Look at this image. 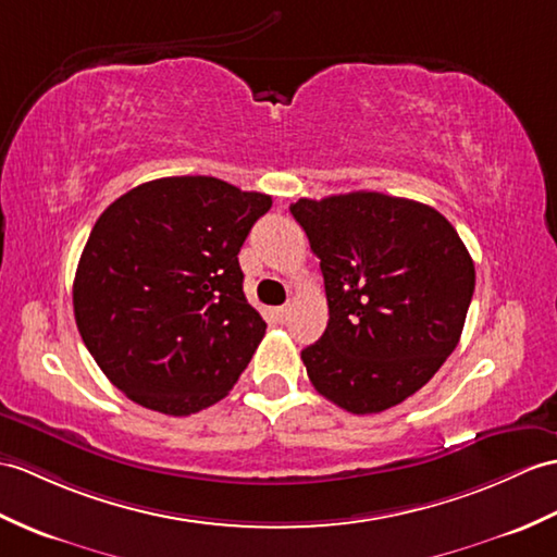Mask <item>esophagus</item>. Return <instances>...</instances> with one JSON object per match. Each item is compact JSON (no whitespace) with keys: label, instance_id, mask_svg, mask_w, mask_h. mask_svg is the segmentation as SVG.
I'll return each mask as SVG.
<instances>
[{"label":"esophagus","instance_id":"obj_1","mask_svg":"<svg viewBox=\"0 0 557 557\" xmlns=\"http://www.w3.org/2000/svg\"><path fill=\"white\" fill-rule=\"evenodd\" d=\"M275 315H277V320H280V322H287V320H289V315H292V306L287 304V306H280V308H275Z\"/></svg>","mask_w":557,"mask_h":557}]
</instances>
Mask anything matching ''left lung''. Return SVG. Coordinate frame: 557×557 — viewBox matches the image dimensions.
I'll return each instance as SVG.
<instances>
[{"mask_svg": "<svg viewBox=\"0 0 557 557\" xmlns=\"http://www.w3.org/2000/svg\"><path fill=\"white\" fill-rule=\"evenodd\" d=\"M320 258L330 320L301 360L318 394L382 412L434 377L460 342L474 263L436 209L380 191L289 206Z\"/></svg>", "mask_w": 557, "mask_h": 557, "instance_id": "left-lung-1", "label": "left lung"}]
</instances>
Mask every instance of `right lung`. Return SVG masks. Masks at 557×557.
<instances>
[{"instance_id": "obj_1", "label": "right lung", "mask_w": 557, "mask_h": 557, "mask_svg": "<svg viewBox=\"0 0 557 557\" xmlns=\"http://www.w3.org/2000/svg\"><path fill=\"white\" fill-rule=\"evenodd\" d=\"M273 206L209 175L137 185L99 215L73 282L81 337L113 386L183 418L235 386L265 334L239 249Z\"/></svg>"}]
</instances>
